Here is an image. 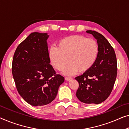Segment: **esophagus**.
Here are the masks:
<instances>
[{"label":"esophagus","mask_w":129,"mask_h":129,"mask_svg":"<svg viewBox=\"0 0 129 129\" xmlns=\"http://www.w3.org/2000/svg\"><path fill=\"white\" fill-rule=\"evenodd\" d=\"M65 79L67 81H69V80H70L72 79V78H70V77H65Z\"/></svg>","instance_id":"esophagus-1"}]
</instances>
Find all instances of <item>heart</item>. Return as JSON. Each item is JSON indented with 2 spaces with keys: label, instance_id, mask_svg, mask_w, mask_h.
I'll return each instance as SVG.
<instances>
[{
  "label": "heart",
  "instance_id": "obj_1",
  "mask_svg": "<svg viewBox=\"0 0 129 129\" xmlns=\"http://www.w3.org/2000/svg\"><path fill=\"white\" fill-rule=\"evenodd\" d=\"M99 53V45L94 39L76 35L59 40L57 47L50 49L49 57L54 68L58 71L62 70L68 61L63 72L71 75L78 71L84 72L89 70L95 64Z\"/></svg>",
  "mask_w": 129,
  "mask_h": 129
}]
</instances>
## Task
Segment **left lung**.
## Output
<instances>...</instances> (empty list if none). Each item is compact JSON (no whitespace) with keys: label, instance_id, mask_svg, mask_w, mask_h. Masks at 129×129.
<instances>
[{"label":"left lung","instance_id":"left-lung-1","mask_svg":"<svg viewBox=\"0 0 129 129\" xmlns=\"http://www.w3.org/2000/svg\"><path fill=\"white\" fill-rule=\"evenodd\" d=\"M91 34L99 47L98 58L93 66L75 79L79 83L76 95L82 103L99 104L104 101L112 91L117 75V60L112 46L104 36L94 30Z\"/></svg>","mask_w":129,"mask_h":129}]
</instances>
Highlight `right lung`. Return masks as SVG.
Wrapping results in <instances>:
<instances>
[{
	"instance_id": "obj_1",
	"label": "right lung",
	"mask_w": 129,
	"mask_h": 129,
	"mask_svg": "<svg viewBox=\"0 0 129 129\" xmlns=\"http://www.w3.org/2000/svg\"><path fill=\"white\" fill-rule=\"evenodd\" d=\"M47 34L33 32L15 50L12 74L17 91L32 106L50 103L58 93L64 78L55 74L49 57Z\"/></svg>"
}]
</instances>
